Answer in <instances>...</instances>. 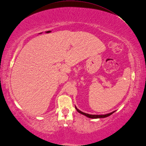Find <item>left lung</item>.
<instances>
[{
    "label": "left lung",
    "instance_id": "obj_1",
    "mask_svg": "<svg viewBox=\"0 0 146 146\" xmlns=\"http://www.w3.org/2000/svg\"><path fill=\"white\" fill-rule=\"evenodd\" d=\"M76 107V109L77 110V111L79 112V113H80V114L83 115H85V116L88 117V118H93V119H97V118H106V117H108L109 116H110L111 115H112L113 113H114L115 111H113L111 113H108V114H106V115H90V114H87V113H84L82 111H80V110L77 108L76 106H75Z\"/></svg>",
    "mask_w": 146,
    "mask_h": 146
}]
</instances>
